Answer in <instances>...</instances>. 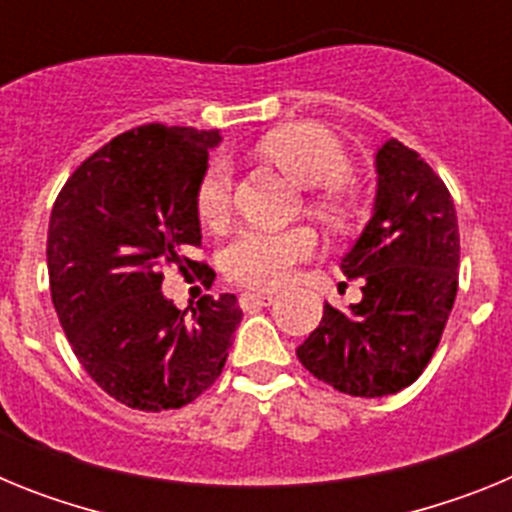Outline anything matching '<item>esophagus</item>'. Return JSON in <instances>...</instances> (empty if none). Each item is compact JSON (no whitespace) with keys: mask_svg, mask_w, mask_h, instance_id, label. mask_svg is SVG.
<instances>
[{"mask_svg":"<svg viewBox=\"0 0 512 512\" xmlns=\"http://www.w3.org/2000/svg\"><path fill=\"white\" fill-rule=\"evenodd\" d=\"M274 302V292H243L241 307H264Z\"/></svg>","mask_w":512,"mask_h":512,"instance_id":"esophagus-1","label":"esophagus"}]
</instances>
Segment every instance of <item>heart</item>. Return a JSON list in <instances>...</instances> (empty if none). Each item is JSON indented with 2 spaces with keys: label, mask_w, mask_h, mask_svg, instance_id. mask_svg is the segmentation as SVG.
<instances>
[{
  "label": "heart",
  "mask_w": 512,
  "mask_h": 512,
  "mask_svg": "<svg viewBox=\"0 0 512 512\" xmlns=\"http://www.w3.org/2000/svg\"><path fill=\"white\" fill-rule=\"evenodd\" d=\"M261 151L295 182L305 187H330L351 174V158L330 130L297 122L261 140ZM233 164L217 156L207 164L197 187V212L207 225L223 223L233 207ZM312 212L330 225H346L351 202L330 187L312 202ZM318 251V235L310 228L271 230L251 225L233 235L223 251V269L230 279L251 287H277L300 261Z\"/></svg>",
  "instance_id": "heart-1"
}]
</instances>
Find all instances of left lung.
I'll return each instance as SVG.
<instances>
[{
    "label": "left lung",
    "mask_w": 512,
    "mask_h": 512,
    "mask_svg": "<svg viewBox=\"0 0 512 512\" xmlns=\"http://www.w3.org/2000/svg\"><path fill=\"white\" fill-rule=\"evenodd\" d=\"M374 210L341 259L361 302L336 310L297 348L312 377L351 397H384L423 374L459 287V223L446 184L390 138L377 151Z\"/></svg>",
    "instance_id": "obj_1"
}]
</instances>
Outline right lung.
I'll use <instances>...</instances> for the list:
<instances>
[{
	"label": "right lung",
	"mask_w": 512,
	"mask_h": 512,
	"mask_svg": "<svg viewBox=\"0 0 512 512\" xmlns=\"http://www.w3.org/2000/svg\"><path fill=\"white\" fill-rule=\"evenodd\" d=\"M217 130L140 125L112 138L58 192L48 225L53 307L89 377L133 410L189 405L220 377L243 312L205 295L192 315L161 292L164 266L215 271L202 243L197 187Z\"/></svg>",
	"instance_id": "obj_1"
}]
</instances>
